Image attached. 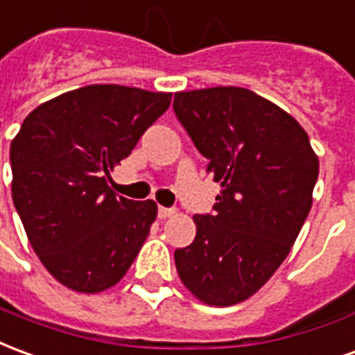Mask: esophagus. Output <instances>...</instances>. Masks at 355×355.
I'll use <instances>...</instances> for the list:
<instances>
[{
  "label": "esophagus",
  "mask_w": 355,
  "mask_h": 355,
  "mask_svg": "<svg viewBox=\"0 0 355 355\" xmlns=\"http://www.w3.org/2000/svg\"><path fill=\"white\" fill-rule=\"evenodd\" d=\"M175 213H177L175 209H167V207H159V211H157L159 218H169V216H173Z\"/></svg>",
  "instance_id": "obj_1"
}]
</instances>
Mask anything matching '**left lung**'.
<instances>
[{"mask_svg":"<svg viewBox=\"0 0 355 355\" xmlns=\"http://www.w3.org/2000/svg\"><path fill=\"white\" fill-rule=\"evenodd\" d=\"M173 108L220 184L215 213L193 216V243L175 251L178 277L203 304H239L287 259L320 159L297 119L249 89L178 91Z\"/></svg>","mask_w":355,"mask_h":355,"instance_id":"left-lung-1","label":"left lung"}]
</instances>
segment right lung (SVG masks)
<instances>
[{
  "label": "right lung",
  "mask_w": 355,
  "mask_h": 355,
  "mask_svg": "<svg viewBox=\"0 0 355 355\" xmlns=\"http://www.w3.org/2000/svg\"><path fill=\"white\" fill-rule=\"evenodd\" d=\"M171 93L87 85L40 104L11 140L12 203L37 259L85 295L127 274L157 216L117 198L110 173L171 104Z\"/></svg>",
  "instance_id": "right-lung-1"
}]
</instances>
